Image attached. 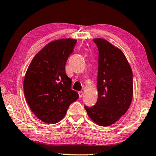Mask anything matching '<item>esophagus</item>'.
<instances>
[{
  "mask_svg": "<svg viewBox=\"0 0 156 156\" xmlns=\"http://www.w3.org/2000/svg\"><path fill=\"white\" fill-rule=\"evenodd\" d=\"M83 94H84V92H83V91H79V92H78V95H79V97H80V98L83 97Z\"/></svg>",
  "mask_w": 156,
  "mask_h": 156,
  "instance_id": "esophagus-1",
  "label": "esophagus"
}]
</instances>
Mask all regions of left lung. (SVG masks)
I'll return each instance as SVG.
<instances>
[{"label":"left lung","instance_id":"left-lung-1","mask_svg":"<svg viewBox=\"0 0 156 156\" xmlns=\"http://www.w3.org/2000/svg\"><path fill=\"white\" fill-rule=\"evenodd\" d=\"M98 49L97 88L93 107L84 105L89 117L102 126L112 125L128 110L133 97V73L122 51L106 40H93Z\"/></svg>","mask_w":156,"mask_h":156}]
</instances>
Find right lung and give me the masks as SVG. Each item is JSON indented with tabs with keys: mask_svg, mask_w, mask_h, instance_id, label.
<instances>
[{
	"mask_svg": "<svg viewBox=\"0 0 156 156\" xmlns=\"http://www.w3.org/2000/svg\"><path fill=\"white\" fill-rule=\"evenodd\" d=\"M76 42L72 38L52 41L29 65L23 83L25 96L32 112L44 122H58L79 98L65 72L66 62Z\"/></svg>",
	"mask_w": 156,
	"mask_h": 156,
	"instance_id": "right-lung-1",
	"label": "right lung"
}]
</instances>
